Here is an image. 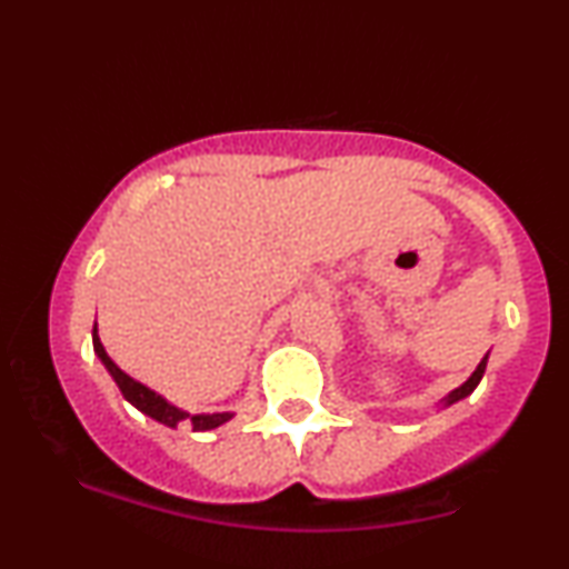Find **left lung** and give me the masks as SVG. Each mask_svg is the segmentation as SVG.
I'll return each instance as SVG.
<instances>
[{
    "label": "left lung",
    "instance_id": "left-lung-1",
    "mask_svg": "<svg viewBox=\"0 0 569 569\" xmlns=\"http://www.w3.org/2000/svg\"><path fill=\"white\" fill-rule=\"evenodd\" d=\"M485 369H487V356H485V361H481L479 367H476L473 375L468 377V382H466V385H460V388H457V390H452V393H449L447 398H443V401H447V403H455V401H460V398L471 396L473 390H476V385H479V382H481V377H485Z\"/></svg>",
    "mask_w": 569,
    "mask_h": 569
}]
</instances>
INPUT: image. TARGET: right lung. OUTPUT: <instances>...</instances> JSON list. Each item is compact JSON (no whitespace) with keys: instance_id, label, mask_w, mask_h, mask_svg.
Instances as JSON below:
<instances>
[{"instance_id":"obj_1","label":"right lung","mask_w":569,"mask_h":569,"mask_svg":"<svg viewBox=\"0 0 569 569\" xmlns=\"http://www.w3.org/2000/svg\"><path fill=\"white\" fill-rule=\"evenodd\" d=\"M93 348L98 352V358H101V361H103V367L109 369V375L114 377L117 388L122 390V396H126L136 409L143 411V415H149V417H152V420L162 422V426L176 428L181 420H184V422H189V426H192V430H211V428H219L221 422H227L232 417L230 411H221V415H192V417H189L187 411L171 407V403H168L166 398H160L158 393H152V390H149V388H143L141 382L130 380L126 371L117 367L112 358L107 356V350H103V345H101V339H98V331L96 329H93Z\"/></svg>"}]
</instances>
